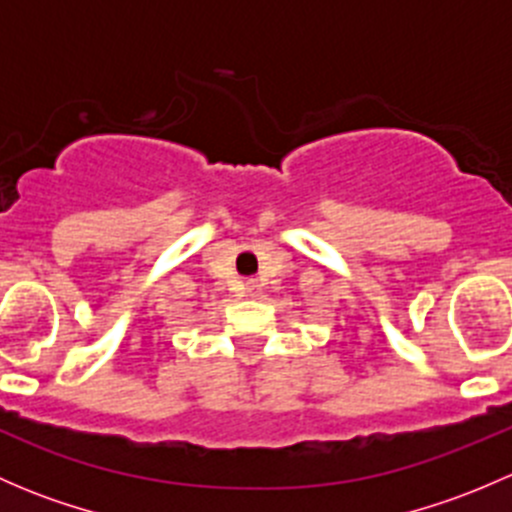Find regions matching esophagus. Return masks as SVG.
Listing matches in <instances>:
<instances>
[{
  "label": "esophagus",
  "mask_w": 512,
  "mask_h": 512,
  "mask_svg": "<svg viewBox=\"0 0 512 512\" xmlns=\"http://www.w3.org/2000/svg\"><path fill=\"white\" fill-rule=\"evenodd\" d=\"M257 292H260V285H257V280H247L245 282V294H247V297H255Z\"/></svg>",
  "instance_id": "esophagus-1"
}]
</instances>
